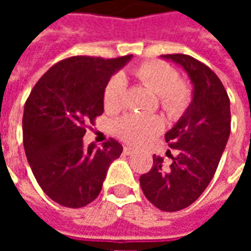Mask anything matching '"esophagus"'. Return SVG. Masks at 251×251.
<instances>
[{
	"label": "esophagus",
	"instance_id": "esophagus-1",
	"mask_svg": "<svg viewBox=\"0 0 251 251\" xmlns=\"http://www.w3.org/2000/svg\"><path fill=\"white\" fill-rule=\"evenodd\" d=\"M124 152H125L126 154H133V153H134V149L131 147H125L124 148Z\"/></svg>",
	"mask_w": 251,
	"mask_h": 251
}]
</instances>
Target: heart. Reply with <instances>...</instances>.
I'll return each instance as SVG.
<instances>
[{
  "instance_id": "heart-1",
  "label": "heart",
  "mask_w": 251,
  "mask_h": 251,
  "mask_svg": "<svg viewBox=\"0 0 251 251\" xmlns=\"http://www.w3.org/2000/svg\"><path fill=\"white\" fill-rule=\"evenodd\" d=\"M133 76L158 94V103L169 115L181 114L191 102L192 91L189 84L179 77L174 66L161 60H147L130 70ZM126 80L117 74L106 83L103 90V107L107 113H115L122 107ZM163 127L161 120L156 115L126 114L115 122L117 134L127 144L140 145L158 134Z\"/></svg>"
}]
</instances>
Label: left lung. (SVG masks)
Masks as SVG:
<instances>
[{
	"mask_svg": "<svg viewBox=\"0 0 251 251\" xmlns=\"http://www.w3.org/2000/svg\"><path fill=\"white\" fill-rule=\"evenodd\" d=\"M184 68L194 83V100L181 120L165 134L176 156L163 168L153 156V167L141 175L140 185L158 210L174 212L194 203L210 184L231 129L230 99L221 79L204 63L184 55H163Z\"/></svg>",
	"mask_w": 251,
	"mask_h": 251,
	"instance_id": "obj_1",
	"label": "left lung"
}]
</instances>
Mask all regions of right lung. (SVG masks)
Masks as SVG:
<instances>
[{"mask_svg":"<svg viewBox=\"0 0 251 251\" xmlns=\"http://www.w3.org/2000/svg\"><path fill=\"white\" fill-rule=\"evenodd\" d=\"M133 55L72 56L48 70L32 88L23 115V141L37 183L57 204L80 208L98 198L122 145L110 138L86 148L83 136L103 113V90Z\"/></svg>","mask_w":251,"mask_h":251,"instance_id":"right-lung-1","label":"right lung"}]
</instances>
